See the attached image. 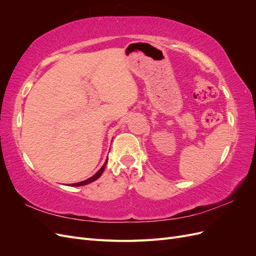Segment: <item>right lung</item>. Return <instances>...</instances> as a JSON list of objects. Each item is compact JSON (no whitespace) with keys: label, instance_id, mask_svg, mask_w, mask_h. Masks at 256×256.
<instances>
[{"label":"right lung","instance_id":"obj_1","mask_svg":"<svg viewBox=\"0 0 256 256\" xmlns=\"http://www.w3.org/2000/svg\"><path fill=\"white\" fill-rule=\"evenodd\" d=\"M106 162H108V159L106 160V162H104V164L102 166V168L99 170V171L95 174V175H92V177H90L88 180H84V182H76V184H72V186H74V187H79V186H84V184H90V182H95L96 180H98V178L102 176V172L104 171V168H106Z\"/></svg>","mask_w":256,"mask_h":256}]
</instances>
